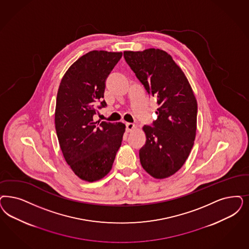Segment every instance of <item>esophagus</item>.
Instances as JSON below:
<instances>
[{"instance_id":"1","label":"esophagus","mask_w":249,"mask_h":249,"mask_svg":"<svg viewBox=\"0 0 249 249\" xmlns=\"http://www.w3.org/2000/svg\"><path fill=\"white\" fill-rule=\"evenodd\" d=\"M134 129H135V125L134 124H132V123H127L126 124V130H127V132H130V131H132Z\"/></svg>"}]
</instances>
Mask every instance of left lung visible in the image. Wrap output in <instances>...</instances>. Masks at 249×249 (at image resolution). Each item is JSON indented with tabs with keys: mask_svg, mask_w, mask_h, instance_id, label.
I'll return each instance as SVG.
<instances>
[{
	"mask_svg": "<svg viewBox=\"0 0 249 249\" xmlns=\"http://www.w3.org/2000/svg\"><path fill=\"white\" fill-rule=\"evenodd\" d=\"M124 58L158 105L154 127H142L146 142L139 153L140 162L156 179L169 178L183 166L194 144L197 110L195 94L180 67L163 50L126 51Z\"/></svg>",
	"mask_w": 249,
	"mask_h": 249,
	"instance_id": "8db88e82",
	"label": "left lung"
}]
</instances>
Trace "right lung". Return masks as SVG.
I'll return each mask as SVG.
<instances>
[{"label": "right lung", "mask_w": 249, "mask_h": 249, "mask_svg": "<svg viewBox=\"0 0 249 249\" xmlns=\"http://www.w3.org/2000/svg\"><path fill=\"white\" fill-rule=\"evenodd\" d=\"M122 52L93 51L73 62L60 81L55 108V128L63 157L82 180L106 177L119 151L125 125L94 122L106 80ZM105 101L99 107H106Z\"/></svg>", "instance_id": "add662e5"}]
</instances>
